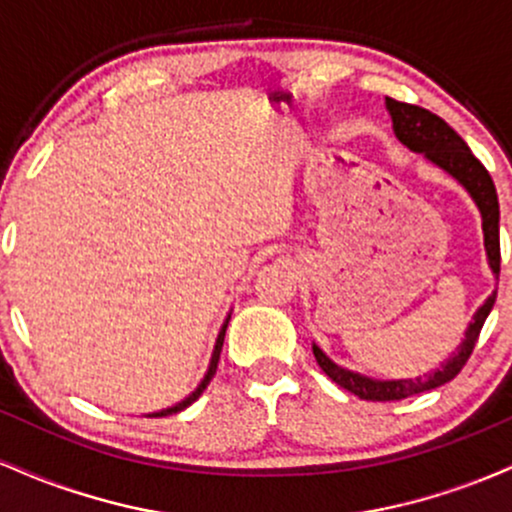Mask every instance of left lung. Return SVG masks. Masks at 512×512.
I'll return each mask as SVG.
<instances>
[{
	"mask_svg": "<svg viewBox=\"0 0 512 512\" xmlns=\"http://www.w3.org/2000/svg\"><path fill=\"white\" fill-rule=\"evenodd\" d=\"M385 103L392 115V127H395L399 142L409 146L411 151L424 154L428 161H433L436 166L448 170L452 178L460 180L462 185L467 187L469 195L474 197V202H477V207L481 211V221H484L481 226H484V245L486 255H489V264L493 274L501 272V236H498V219H501V211H498L496 185H493L489 170L481 166L479 158L472 154V149L464 144V139L443 120V117L433 115L431 110L419 108V105L399 103L395 98H385ZM493 303H496V291H493L491 296L486 298V303L474 313V320L469 322L467 332H464V342L460 344V349H457V354H452L450 361L445 363L443 368H438L436 373L428 375V378L370 380L366 375H358L346 368H339L337 363H332L317 346H313V354L317 358V363H320V368L330 375L334 383L344 387V390L354 392V395L361 399H370V402H392V399L419 395V392L450 383V380L467 366Z\"/></svg>",
	"mask_w": 512,
	"mask_h": 512,
	"instance_id": "1",
	"label": "left lung"
}]
</instances>
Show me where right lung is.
Returning <instances> with one entry per match:
<instances>
[{
  "label": "right lung",
  "mask_w": 512,
  "mask_h": 512,
  "mask_svg": "<svg viewBox=\"0 0 512 512\" xmlns=\"http://www.w3.org/2000/svg\"><path fill=\"white\" fill-rule=\"evenodd\" d=\"M226 327H228V320L223 322V327H221V332H219V339H216V346H214V356H211L209 370H207V375H204V380H202V383H199L197 390L192 392V395L187 397V399H182L180 404H175V407H170V409H163V411H156V414H149V416H170V414H178V411H182V409H187V407H190V404L195 402V399H197L199 395H202L204 390H207V385L211 383V378H214V373H216V366H219V356H221L223 337H226Z\"/></svg>",
  "instance_id": "add662e5"
}]
</instances>
